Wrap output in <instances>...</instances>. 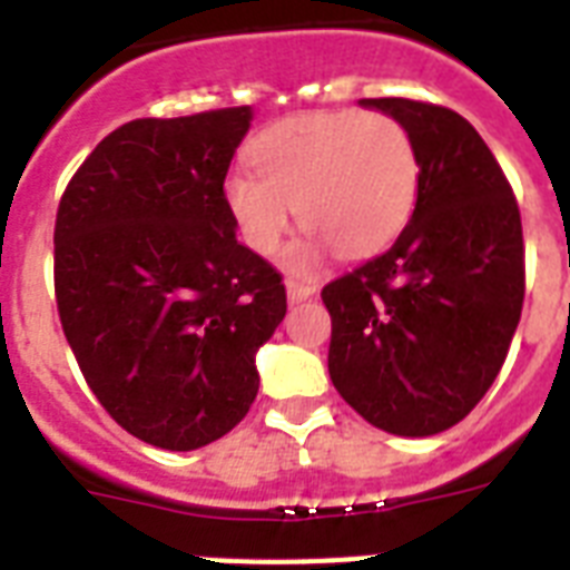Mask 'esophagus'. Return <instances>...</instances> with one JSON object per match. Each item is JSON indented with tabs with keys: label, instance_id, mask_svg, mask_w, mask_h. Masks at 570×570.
<instances>
[{
	"label": "esophagus",
	"instance_id": "1",
	"mask_svg": "<svg viewBox=\"0 0 570 570\" xmlns=\"http://www.w3.org/2000/svg\"><path fill=\"white\" fill-rule=\"evenodd\" d=\"M313 293H316V286L313 284H304V281H295V277H289V281H286V295H289V302L293 304L307 302Z\"/></svg>",
	"mask_w": 570,
	"mask_h": 570
}]
</instances>
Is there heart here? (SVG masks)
<instances>
[{
	"instance_id": "b5f03b06",
	"label": "heart",
	"mask_w": 570,
	"mask_h": 570,
	"mask_svg": "<svg viewBox=\"0 0 570 570\" xmlns=\"http://www.w3.org/2000/svg\"><path fill=\"white\" fill-rule=\"evenodd\" d=\"M250 168H236L224 197L250 248L272 257L293 224L307 227L286 263L307 272L334 245L364 257L396 239L416 206L420 156L402 120L384 111H313L263 129Z\"/></svg>"
}]
</instances>
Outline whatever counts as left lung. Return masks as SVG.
<instances>
[{
	"label": "left lung",
	"mask_w": 570,
	"mask_h": 570,
	"mask_svg": "<svg viewBox=\"0 0 570 570\" xmlns=\"http://www.w3.org/2000/svg\"><path fill=\"white\" fill-rule=\"evenodd\" d=\"M420 156L411 222L384 254L331 281L328 373L366 423L402 438L450 429L479 405L521 322V209L459 111L379 97Z\"/></svg>",
	"instance_id": "1"
}]
</instances>
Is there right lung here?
<instances>
[{
	"mask_svg": "<svg viewBox=\"0 0 570 570\" xmlns=\"http://www.w3.org/2000/svg\"><path fill=\"white\" fill-rule=\"evenodd\" d=\"M248 106L138 118L102 138L56 215V304L88 387L163 450L218 441L257 399L284 277L236 242L224 177Z\"/></svg>",
	"mask_w": 570,
	"mask_h": 570,
	"instance_id": "add662e5",
	"label": "right lung"
}]
</instances>
